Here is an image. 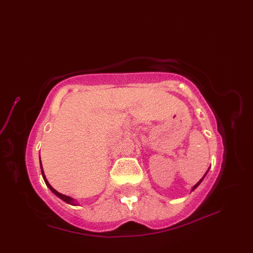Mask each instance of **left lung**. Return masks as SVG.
<instances>
[{
	"instance_id": "1",
	"label": "left lung",
	"mask_w": 253,
	"mask_h": 253,
	"mask_svg": "<svg viewBox=\"0 0 253 253\" xmlns=\"http://www.w3.org/2000/svg\"><path fill=\"white\" fill-rule=\"evenodd\" d=\"M206 173H207V172H206ZM206 173H205V175H206ZM205 175H204V176H203V177H202V178H201V179H200V180H199V181H198V183H196V184H195V185H194V187H193V189H192V191H194V190H195V189H196V188H197V187H198V185H199V184H200V183H201V181H202V180H203V178H204V177H205Z\"/></svg>"
}]
</instances>
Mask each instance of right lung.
I'll use <instances>...</instances> for the list:
<instances>
[{
  "mask_svg": "<svg viewBox=\"0 0 253 253\" xmlns=\"http://www.w3.org/2000/svg\"><path fill=\"white\" fill-rule=\"evenodd\" d=\"M40 164H41V171H42V175H43V178H44V180H45V183H46V185L47 187L51 190V192L53 193V194H55L58 198H60L62 201H64V202H66V203H69V204H71V205H77L76 204V201L74 200L73 198H71V197H69V196H65V195H62V194H60V193H58L56 190H54L53 189L51 185H50V183L48 182V180H47V178H46V176H45V174H44V171H43V166H42V163H41V160H40Z\"/></svg>",
  "mask_w": 253,
  "mask_h": 253,
  "instance_id": "1",
  "label": "right lung"
}]
</instances>
